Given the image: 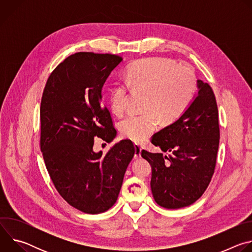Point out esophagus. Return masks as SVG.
Instances as JSON below:
<instances>
[{
    "instance_id": "esophagus-1",
    "label": "esophagus",
    "mask_w": 252,
    "mask_h": 252,
    "mask_svg": "<svg viewBox=\"0 0 252 252\" xmlns=\"http://www.w3.org/2000/svg\"><path fill=\"white\" fill-rule=\"evenodd\" d=\"M141 158V147L138 143H134V158L138 159Z\"/></svg>"
}]
</instances>
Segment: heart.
I'll list each match as a JSON object with an SVG mask.
<instances>
[{"mask_svg": "<svg viewBox=\"0 0 252 252\" xmlns=\"http://www.w3.org/2000/svg\"><path fill=\"white\" fill-rule=\"evenodd\" d=\"M125 83L118 84L110 93L112 112L120 116L126 106L128 89L147 94L142 116L130 115L120 122L124 136L133 141L147 139L158 127V118L171 122L181 116L195 94L193 71L187 65L176 64L172 60L151 58L133 63L126 71Z\"/></svg>", "mask_w": 252, "mask_h": 252, "instance_id": "heart-1", "label": "heart"}]
</instances>
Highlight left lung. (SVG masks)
<instances>
[{
	"label": "left lung",
	"instance_id": "8db88e82",
	"mask_svg": "<svg viewBox=\"0 0 252 252\" xmlns=\"http://www.w3.org/2000/svg\"><path fill=\"white\" fill-rule=\"evenodd\" d=\"M188 109L157 132L152 143L162 154L141 152L152 166L151 189L158 204L176 209L195 202L207 189L220 146L219 110L212 89L197 80Z\"/></svg>",
	"mask_w": 252,
	"mask_h": 252
}]
</instances>
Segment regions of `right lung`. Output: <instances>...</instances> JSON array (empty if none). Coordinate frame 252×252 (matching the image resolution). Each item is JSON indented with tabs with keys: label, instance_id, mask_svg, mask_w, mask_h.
I'll return each instance as SVG.
<instances>
[{
	"label": "right lung",
	"instance_id": "right-lung-1",
	"mask_svg": "<svg viewBox=\"0 0 252 252\" xmlns=\"http://www.w3.org/2000/svg\"><path fill=\"white\" fill-rule=\"evenodd\" d=\"M123 62L109 54L77 53L51 74L40 110L41 150L55 188L71 206L90 214L117 201L133 143L123 139L109 150L94 152L95 137L111 142L117 135L101 89Z\"/></svg>",
	"mask_w": 252,
	"mask_h": 252
}]
</instances>
